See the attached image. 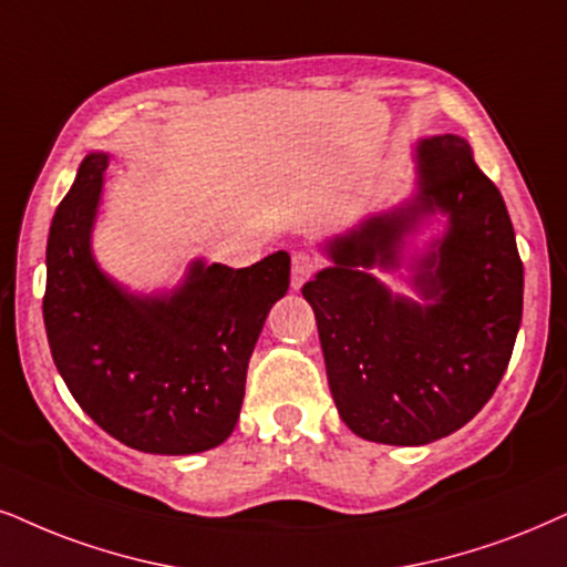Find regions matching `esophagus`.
I'll list each match as a JSON object with an SVG mask.
<instances>
[{
	"instance_id": "1",
	"label": "esophagus",
	"mask_w": 567,
	"mask_h": 567,
	"mask_svg": "<svg viewBox=\"0 0 567 567\" xmlns=\"http://www.w3.org/2000/svg\"><path fill=\"white\" fill-rule=\"evenodd\" d=\"M319 267H321V261L313 254H306V250H298V254H292V271H290L292 290L303 288L308 279L317 275Z\"/></svg>"
}]
</instances>
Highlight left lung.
Wrapping results in <instances>:
<instances>
[{"label": "left lung", "mask_w": 567, "mask_h": 567, "mask_svg": "<svg viewBox=\"0 0 567 567\" xmlns=\"http://www.w3.org/2000/svg\"><path fill=\"white\" fill-rule=\"evenodd\" d=\"M411 204L327 243L334 267L303 285L317 313L327 379L348 429L382 444H429L457 432L494 395L523 313V261L497 185L461 135L415 146ZM451 217L445 238L416 265L421 307L392 297L371 266H399L421 213Z\"/></svg>", "instance_id": "1"}]
</instances>
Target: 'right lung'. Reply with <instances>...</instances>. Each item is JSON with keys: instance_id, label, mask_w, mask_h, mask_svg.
Segmentation results:
<instances>
[{"instance_id": "1", "label": "right lung", "mask_w": 567, "mask_h": 567, "mask_svg": "<svg viewBox=\"0 0 567 567\" xmlns=\"http://www.w3.org/2000/svg\"><path fill=\"white\" fill-rule=\"evenodd\" d=\"M106 154H89L47 243L44 324L78 405L141 453L217 447L238 424L246 371L269 308L288 292L290 256L246 269L193 261L169 296L138 298L91 254Z\"/></svg>"}]
</instances>
